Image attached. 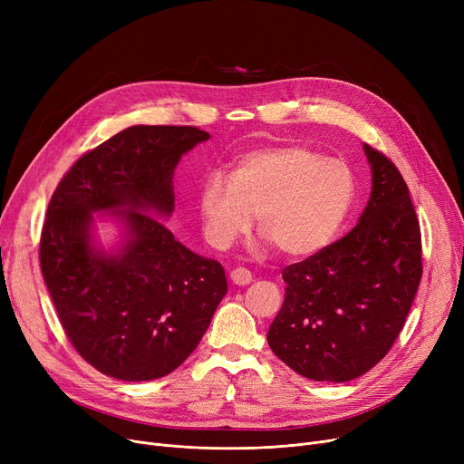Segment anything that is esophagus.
Here are the masks:
<instances>
[{"mask_svg": "<svg viewBox=\"0 0 464 464\" xmlns=\"http://www.w3.org/2000/svg\"><path fill=\"white\" fill-rule=\"evenodd\" d=\"M231 282L235 285H248L252 282V273L245 266H237L235 271H231Z\"/></svg>", "mask_w": 464, "mask_h": 464, "instance_id": "esophagus-1", "label": "esophagus"}]
</instances>
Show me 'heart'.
Wrapping results in <instances>:
<instances>
[{"label": "heart", "instance_id": "b5f03b06", "mask_svg": "<svg viewBox=\"0 0 464 464\" xmlns=\"http://www.w3.org/2000/svg\"><path fill=\"white\" fill-rule=\"evenodd\" d=\"M355 177L340 160L304 144L263 146L237 160L231 175L210 173L199 193L203 231L214 248H229L250 231L287 257L324 250L343 227Z\"/></svg>", "mask_w": 464, "mask_h": 464}]
</instances>
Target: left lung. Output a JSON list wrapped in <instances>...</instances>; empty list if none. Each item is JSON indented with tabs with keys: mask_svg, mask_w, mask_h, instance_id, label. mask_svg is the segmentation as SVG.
I'll return each instance as SVG.
<instances>
[{
	"mask_svg": "<svg viewBox=\"0 0 464 464\" xmlns=\"http://www.w3.org/2000/svg\"><path fill=\"white\" fill-rule=\"evenodd\" d=\"M372 191L357 226L287 265L284 304L266 340L297 374L348 382L393 348L423 275L421 229L395 163L364 144Z\"/></svg>",
	"mask_w": 464,
	"mask_h": 464,
	"instance_id": "obj_1",
	"label": "left lung"
}]
</instances>
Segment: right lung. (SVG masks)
<instances>
[{
	"label": "right lung",
	"instance_id": "right-lung-1",
	"mask_svg": "<svg viewBox=\"0 0 464 464\" xmlns=\"http://www.w3.org/2000/svg\"><path fill=\"white\" fill-rule=\"evenodd\" d=\"M210 135L193 126H133L81 156L46 208L39 261L72 348L100 372L146 382L198 348L227 294L224 266L188 250L149 210L170 214L182 154ZM125 218L114 256L92 250V211Z\"/></svg>",
	"mask_w": 464,
	"mask_h": 464
}]
</instances>
